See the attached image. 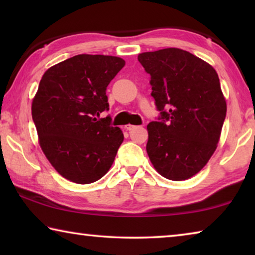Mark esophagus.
Masks as SVG:
<instances>
[{"mask_svg": "<svg viewBox=\"0 0 255 255\" xmlns=\"http://www.w3.org/2000/svg\"><path fill=\"white\" fill-rule=\"evenodd\" d=\"M125 128H126V130H132V129H135L136 128V126L135 125H130V124H128V125H126V126H125Z\"/></svg>", "mask_w": 255, "mask_h": 255, "instance_id": "obj_1", "label": "esophagus"}]
</instances>
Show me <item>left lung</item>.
I'll return each mask as SVG.
<instances>
[{"label":"left lung","mask_w":255,"mask_h":255,"mask_svg":"<svg viewBox=\"0 0 255 255\" xmlns=\"http://www.w3.org/2000/svg\"><path fill=\"white\" fill-rule=\"evenodd\" d=\"M138 60L150 75L152 97L161 111L158 122L147 125L148 157L164 178L190 179L213 156L226 117L217 72L179 48L141 53Z\"/></svg>","instance_id":"obj_1"}]
</instances>
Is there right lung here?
I'll return each instance as SVG.
<instances>
[{
  "label": "right lung",
  "instance_id": "obj_1",
  "mask_svg": "<svg viewBox=\"0 0 255 255\" xmlns=\"http://www.w3.org/2000/svg\"><path fill=\"white\" fill-rule=\"evenodd\" d=\"M116 56L76 55L42 75L31 106L38 140L47 159L72 182L88 184L110 170L124 133L110 118L107 86L125 66Z\"/></svg>",
  "mask_w": 255,
  "mask_h": 255
}]
</instances>
